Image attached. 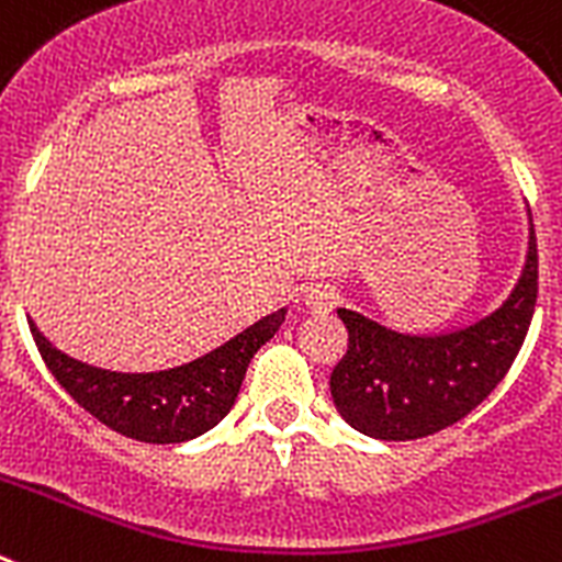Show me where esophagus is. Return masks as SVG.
I'll use <instances>...</instances> for the list:
<instances>
[{"instance_id":"esophagus-1","label":"esophagus","mask_w":562,"mask_h":562,"mask_svg":"<svg viewBox=\"0 0 562 562\" xmlns=\"http://www.w3.org/2000/svg\"><path fill=\"white\" fill-rule=\"evenodd\" d=\"M337 297H340V295H337V292H335V286H329V284H312L310 290H306L304 301H306V310L317 312V315H321V312H331V310H335Z\"/></svg>"}]
</instances>
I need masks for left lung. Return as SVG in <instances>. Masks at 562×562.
Listing matches in <instances>:
<instances>
[{"mask_svg": "<svg viewBox=\"0 0 562 562\" xmlns=\"http://www.w3.org/2000/svg\"><path fill=\"white\" fill-rule=\"evenodd\" d=\"M535 301L538 238L529 225L518 284L479 324L445 335H400L360 312L337 310L349 351L331 371L335 408L371 439L408 441L450 428L504 380L532 324Z\"/></svg>", "mask_w": 562, "mask_h": 562, "instance_id": "8db88e82", "label": "left lung"}]
</instances>
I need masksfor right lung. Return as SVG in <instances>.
Returning <instances> with one entry per match:
<instances>
[{
    "mask_svg": "<svg viewBox=\"0 0 562 562\" xmlns=\"http://www.w3.org/2000/svg\"><path fill=\"white\" fill-rule=\"evenodd\" d=\"M286 310L272 312L211 355L151 374H121L72 360L58 351L33 321L27 324L49 374L83 411L128 439L177 445L196 439L225 419L252 355L276 335Z\"/></svg>",
    "mask_w": 562,
    "mask_h": 562,
    "instance_id": "obj_1",
    "label": "right lung"
}]
</instances>
